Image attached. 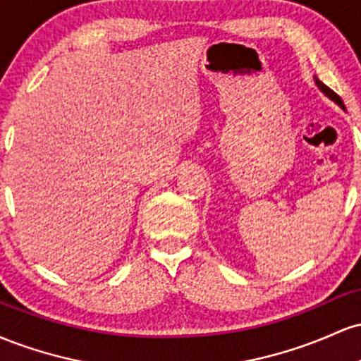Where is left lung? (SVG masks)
<instances>
[{
  "mask_svg": "<svg viewBox=\"0 0 361 361\" xmlns=\"http://www.w3.org/2000/svg\"><path fill=\"white\" fill-rule=\"evenodd\" d=\"M314 80H316V85H317V88H319V90H321V91H322V93H324L327 98H331V100H333L334 103H336V105H339V106H341V109H343V110H345V103H343V100H341V98H339V94H336V93H334V91H333V90H331V88H327V86L324 85V82H322V81H319V80H317V78H314Z\"/></svg>",
  "mask_w": 361,
  "mask_h": 361,
  "instance_id": "8db88e82",
  "label": "left lung"
}]
</instances>
